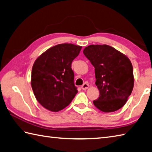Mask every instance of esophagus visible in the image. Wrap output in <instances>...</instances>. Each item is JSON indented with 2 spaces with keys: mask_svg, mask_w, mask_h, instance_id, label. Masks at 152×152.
Listing matches in <instances>:
<instances>
[{
  "mask_svg": "<svg viewBox=\"0 0 152 152\" xmlns=\"http://www.w3.org/2000/svg\"><path fill=\"white\" fill-rule=\"evenodd\" d=\"M88 87H89V85H88L87 83H84L81 86V88L83 90H87Z\"/></svg>",
  "mask_w": 152,
  "mask_h": 152,
  "instance_id": "34e87169",
  "label": "esophagus"
}]
</instances>
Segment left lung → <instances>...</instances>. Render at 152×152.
I'll return each mask as SVG.
<instances>
[{
	"label": "left lung",
	"instance_id": "8db88e82",
	"mask_svg": "<svg viewBox=\"0 0 152 152\" xmlns=\"http://www.w3.org/2000/svg\"><path fill=\"white\" fill-rule=\"evenodd\" d=\"M94 67L99 97L93 101L104 113L118 110L127 102L134 83L133 67L128 57L108 45H90L83 50Z\"/></svg>",
	"mask_w": 152,
	"mask_h": 152
}]
</instances>
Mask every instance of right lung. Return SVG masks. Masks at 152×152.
I'll return each instance as SVG.
<instances>
[{"label":"right lung","mask_w":152,"mask_h":152,"mask_svg":"<svg viewBox=\"0 0 152 152\" xmlns=\"http://www.w3.org/2000/svg\"><path fill=\"white\" fill-rule=\"evenodd\" d=\"M82 47L72 44L56 45L34 61L31 85L37 101L48 110L58 112L70 104L75 94L71 63Z\"/></svg>","instance_id":"right-lung-1"}]
</instances>
